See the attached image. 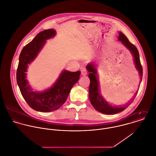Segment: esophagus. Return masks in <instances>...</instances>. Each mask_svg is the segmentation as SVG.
Listing matches in <instances>:
<instances>
[{"label":"esophagus","instance_id":"obj_1","mask_svg":"<svg viewBox=\"0 0 156 156\" xmlns=\"http://www.w3.org/2000/svg\"><path fill=\"white\" fill-rule=\"evenodd\" d=\"M87 73H88V71H87V69L85 68H83L82 69V70H81V74L82 76H86L87 74Z\"/></svg>","mask_w":156,"mask_h":156}]
</instances>
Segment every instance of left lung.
I'll return each instance as SVG.
<instances>
[{"label":"left lung","mask_w":156,"mask_h":156,"mask_svg":"<svg viewBox=\"0 0 156 156\" xmlns=\"http://www.w3.org/2000/svg\"><path fill=\"white\" fill-rule=\"evenodd\" d=\"M119 41H120L133 54L134 58V62L137 69L139 71L140 76V82L142 81V75H143V69L142 66L140 63L139 54L137 48L131 44L128 38L121 32H119ZM87 69L90 73L88 77L90 79V84L89 88V96L90 102L93 106V107L98 111L106 114H114L118 113L123 111L126 109L131 102H128L126 105H124L123 107H117V106L111 105L107 102L104 98L100 95L99 90V82L97 77V71L94 64L91 63L87 66ZM138 91H137L133 99V100L136 98L137 94Z\"/></svg>","instance_id":"1"}]
</instances>
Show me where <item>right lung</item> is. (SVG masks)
Here are the masks:
<instances>
[{
  "mask_svg": "<svg viewBox=\"0 0 156 156\" xmlns=\"http://www.w3.org/2000/svg\"><path fill=\"white\" fill-rule=\"evenodd\" d=\"M55 34L54 29L44 30L25 45L19 55L16 79L20 93L28 105L33 109L41 112H50L58 109L64 104L71 89L79 79L80 71L70 72L64 70L50 88L42 93L33 91L26 79L28 65L37 56L45 40Z\"/></svg>",
  "mask_w": 156,
  "mask_h": 156,
  "instance_id": "add662e5",
  "label": "right lung"
}]
</instances>
